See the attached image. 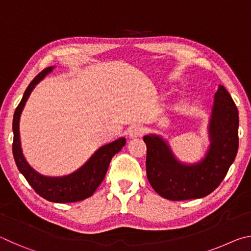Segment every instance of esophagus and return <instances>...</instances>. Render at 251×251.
<instances>
[{
    "label": "esophagus",
    "instance_id": "1",
    "mask_svg": "<svg viewBox=\"0 0 251 251\" xmlns=\"http://www.w3.org/2000/svg\"><path fill=\"white\" fill-rule=\"evenodd\" d=\"M144 131H145V129H144L143 126L134 125L128 129V136H129V138L139 137V136H142L144 134Z\"/></svg>",
    "mask_w": 251,
    "mask_h": 251
}]
</instances>
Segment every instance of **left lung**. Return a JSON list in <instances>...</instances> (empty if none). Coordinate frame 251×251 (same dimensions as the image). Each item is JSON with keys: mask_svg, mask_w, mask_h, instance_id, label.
Listing matches in <instances>:
<instances>
[{"mask_svg": "<svg viewBox=\"0 0 251 251\" xmlns=\"http://www.w3.org/2000/svg\"><path fill=\"white\" fill-rule=\"evenodd\" d=\"M238 127L237 106L226 88L219 85L208 125L210 145L202 159L195 164L181 163L161 136H144L147 178L155 192L169 201L202 198L214 192L236 158Z\"/></svg>", "mask_w": 251, "mask_h": 251, "instance_id": "obj_1", "label": "left lung"}]
</instances>
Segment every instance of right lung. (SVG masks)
Here are the masks:
<instances>
[{"label": "right lung", "mask_w": 251, "mask_h": 251, "mask_svg": "<svg viewBox=\"0 0 251 251\" xmlns=\"http://www.w3.org/2000/svg\"><path fill=\"white\" fill-rule=\"evenodd\" d=\"M54 66L48 67L34 78L24 92L23 99L15 109L13 117V156L20 173L25 177V179L31 185L32 188L40 195L41 197L53 202H74L84 201L91 197L95 193L97 187L104 180L107 173L110 160L116 152L120 151L126 144V139L121 137L109 144L100 146L91 158L85 163L77 171L70 175L50 177L44 176L37 173L31 167L23 155L21 147L20 138V118L26 100L31 95L34 87L43 79L46 75L53 71Z\"/></svg>", "instance_id": "right-lung-1"}]
</instances>
